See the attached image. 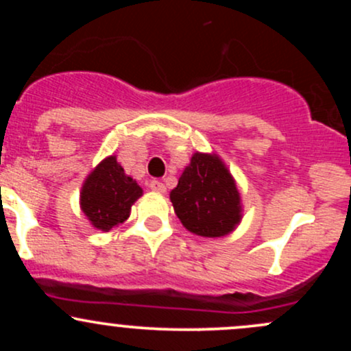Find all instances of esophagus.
Here are the masks:
<instances>
[{
	"mask_svg": "<svg viewBox=\"0 0 351 351\" xmlns=\"http://www.w3.org/2000/svg\"><path fill=\"white\" fill-rule=\"evenodd\" d=\"M150 189H152V191H156V193H165V191H167V186H165L162 181L152 180L150 181Z\"/></svg>",
	"mask_w": 351,
	"mask_h": 351,
	"instance_id": "34e87169",
	"label": "esophagus"
}]
</instances>
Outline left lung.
<instances>
[{"instance_id": "1", "label": "left lung", "mask_w": 351, "mask_h": 351, "mask_svg": "<svg viewBox=\"0 0 351 351\" xmlns=\"http://www.w3.org/2000/svg\"><path fill=\"white\" fill-rule=\"evenodd\" d=\"M170 199L181 224L201 237L228 236L243 219L236 180L216 153H193Z\"/></svg>"}]
</instances>
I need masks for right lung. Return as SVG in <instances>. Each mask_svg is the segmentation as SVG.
Returning a JSON list of instances; mask_svg holds the SVG:
<instances>
[{
    "instance_id": "obj_1",
    "label": "right lung",
    "mask_w": 351,
    "mask_h": 351,
    "mask_svg": "<svg viewBox=\"0 0 351 351\" xmlns=\"http://www.w3.org/2000/svg\"><path fill=\"white\" fill-rule=\"evenodd\" d=\"M143 189L123 171L117 156L104 158L84 181L80 189V209L95 229L108 232L125 223L132 206Z\"/></svg>"
}]
</instances>
